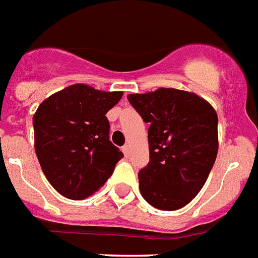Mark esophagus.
Masks as SVG:
<instances>
[{
	"mask_svg": "<svg viewBox=\"0 0 258 258\" xmlns=\"http://www.w3.org/2000/svg\"><path fill=\"white\" fill-rule=\"evenodd\" d=\"M122 153L125 154V156L129 155V154H131V146H129V145H125V146L122 147Z\"/></svg>",
	"mask_w": 258,
	"mask_h": 258,
	"instance_id": "34e87169",
	"label": "esophagus"
}]
</instances>
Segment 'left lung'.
<instances>
[{"label":"left lung","instance_id":"left-lung-1","mask_svg":"<svg viewBox=\"0 0 258 258\" xmlns=\"http://www.w3.org/2000/svg\"><path fill=\"white\" fill-rule=\"evenodd\" d=\"M147 131L150 162L138 173L142 197L159 210H179L200 193L218 154V116L190 91L129 94Z\"/></svg>","mask_w":258,"mask_h":258}]
</instances>
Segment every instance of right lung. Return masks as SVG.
<instances>
[{
  "label": "right lung",
  "instance_id": "add662e5",
  "mask_svg": "<svg viewBox=\"0 0 258 258\" xmlns=\"http://www.w3.org/2000/svg\"><path fill=\"white\" fill-rule=\"evenodd\" d=\"M122 91H102L76 83L41 102L34 114L35 151L57 192L83 200L112 175L122 153L109 141L107 112Z\"/></svg>",
  "mask_w": 258,
  "mask_h": 258
}]
</instances>
